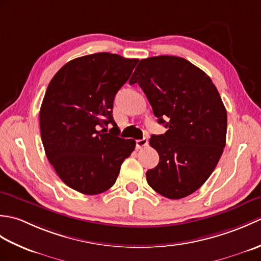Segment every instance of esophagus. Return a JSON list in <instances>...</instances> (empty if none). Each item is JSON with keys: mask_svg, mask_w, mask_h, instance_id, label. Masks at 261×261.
Returning <instances> with one entry per match:
<instances>
[{"mask_svg": "<svg viewBox=\"0 0 261 261\" xmlns=\"http://www.w3.org/2000/svg\"><path fill=\"white\" fill-rule=\"evenodd\" d=\"M147 145H148V138H143V139L137 140V143H136V146H137L138 149H141L143 147H146Z\"/></svg>", "mask_w": 261, "mask_h": 261, "instance_id": "34e87169", "label": "esophagus"}]
</instances>
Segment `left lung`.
<instances>
[{"label":"left lung","instance_id":"obj_1","mask_svg":"<svg viewBox=\"0 0 261 261\" xmlns=\"http://www.w3.org/2000/svg\"><path fill=\"white\" fill-rule=\"evenodd\" d=\"M136 83L168 129L149 140L159 164L146 173L148 184L170 199L191 195L213 173L225 147L228 118L220 94L202 69L176 56L141 59L129 81Z\"/></svg>","mask_w":261,"mask_h":261}]
</instances>
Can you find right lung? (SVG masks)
<instances>
[{
  "instance_id": "obj_1",
  "label": "right lung",
  "mask_w": 261,
  "mask_h": 261,
  "mask_svg": "<svg viewBox=\"0 0 261 261\" xmlns=\"http://www.w3.org/2000/svg\"><path fill=\"white\" fill-rule=\"evenodd\" d=\"M137 63L116 54L87 55L64 65L49 83L39 114L42 145L60 179L77 192L108 191L135 150V140L119 137L112 109Z\"/></svg>"
}]
</instances>
